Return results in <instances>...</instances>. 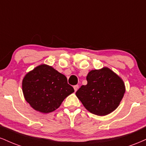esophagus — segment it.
Wrapping results in <instances>:
<instances>
[{
	"instance_id": "esophagus-1",
	"label": "esophagus",
	"mask_w": 146,
	"mask_h": 146,
	"mask_svg": "<svg viewBox=\"0 0 146 146\" xmlns=\"http://www.w3.org/2000/svg\"><path fill=\"white\" fill-rule=\"evenodd\" d=\"M73 88H74L75 91H77V90H78V89L79 88V85H75V86H73Z\"/></svg>"
}]
</instances>
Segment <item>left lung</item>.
Returning <instances> with one entry per match:
<instances>
[{"label":"left lung","mask_w":146,"mask_h":146,"mask_svg":"<svg viewBox=\"0 0 146 146\" xmlns=\"http://www.w3.org/2000/svg\"><path fill=\"white\" fill-rule=\"evenodd\" d=\"M86 80L87 84L75 94L88 111L104 116L116 109L125 93L124 84L118 75L104 67L90 71Z\"/></svg>","instance_id":"8db88e82"}]
</instances>
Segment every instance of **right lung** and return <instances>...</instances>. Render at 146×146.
<instances>
[{
  "label": "right lung",
  "mask_w": 146,
  "mask_h": 146,
  "mask_svg": "<svg viewBox=\"0 0 146 146\" xmlns=\"http://www.w3.org/2000/svg\"><path fill=\"white\" fill-rule=\"evenodd\" d=\"M23 91L33 109L48 113L59 108L66 97L74 92L65 75L47 65L42 64L25 75Z\"/></svg>",
  "instance_id": "right-lung-1"
}]
</instances>
